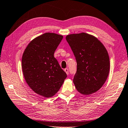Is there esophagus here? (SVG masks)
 Returning a JSON list of instances; mask_svg holds the SVG:
<instances>
[{
  "label": "esophagus",
  "mask_w": 128,
  "mask_h": 128,
  "mask_svg": "<svg viewBox=\"0 0 128 128\" xmlns=\"http://www.w3.org/2000/svg\"><path fill=\"white\" fill-rule=\"evenodd\" d=\"M64 71H65V72H66V74L68 75V74H69V73H68V68H65V69H64Z\"/></svg>",
  "instance_id": "obj_1"
}]
</instances>
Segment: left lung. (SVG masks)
I'll return each mask as SVG.
<instances>
[{"mask_svg":"<svg viewBox=\"0 0 128 128\" xmlns=\"http://www.w3.org/2000/svg\"><path fill=\"white\" fill-rule=\"evenodd\" d=\"M66 40L76 61V71L74 81L79 93L90 95L103 86L110 69L106 49L99 40L82 32L66 36Z\"/></svg>","mask_w":128,"mask_h":128,"instance_id":"1","label":"left lung"}]
</instances>
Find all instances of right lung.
Masks as SVG:
<instances>
[{
  "mask_svg": "<svg viewBox=\"0 0 128 128\" xmlns=\"http://www.w3.org/2000/svg\"><path fill=\"white\" fill-rule=\"evenodd\" d=\"M63 36L46 32L29 43L22 58L24 79L31 89L45 98L54 96L67 74L54 54Z\"/></svg>",
  "mask_w": 128,
  "mask_h": 128,
  "instance_id": "add662e5",
  "label": "right lung"
}]
</instances>
